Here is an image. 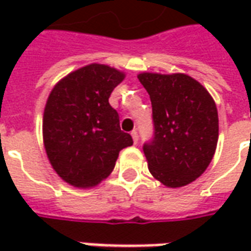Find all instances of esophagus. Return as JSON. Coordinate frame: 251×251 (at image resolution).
Wrapping results in <instances>:
<instances>
[{"instance_id": "obj_1", "label": "esophagus", "mask_w": 251, "mask_h": 251, "mask_svg": "<svg viewBox=\"0 0 251 251\" xmlns=\"http://www.w3.org/2000/svg\"><path fill=\"white\" fill-rule=\"evenodd\" d=\"M131 137H133V142L137 144L138 142V133H137V130L131 131Z\"/></svg>"}]
</instances>
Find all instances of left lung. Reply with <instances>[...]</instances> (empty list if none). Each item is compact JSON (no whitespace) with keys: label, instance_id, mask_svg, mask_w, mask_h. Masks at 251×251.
<instances>
[{"label":"left lung","instance_id":"obj_1","mask_svg":"<svg viewBox=\"0 0 251 251\" xmlns=\"http://www.w3.org/2000/svg\"><path fill=\"white\" fill-rule=\"evenodd\" d=\"M138 80L152 102L153 138L142 148L149 172L169 188L192 183L210 165L218 144L214 99L185 74L142 72Z\"/></svg>","mask_w":251,"mask_h":251}]
</instances>
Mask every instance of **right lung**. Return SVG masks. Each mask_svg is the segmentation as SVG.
I'll return each mask as SVG.
<instances>
[{"label": "right lung", "instance_id": "right-lung-1", "mask_svg": "<svg viewBox=\"0 0 251 251\" xmlns=\"http://www.w3.org/2000/svg\"><path fill=\"white\" fill-rule=\"evenodd\" d=\"M124 77V72L94 63L68 74L52 88L43 138L52 168L68 184L97 185L111 174L121 151L133 145L109 103Z\"/></svg>", "mask_w": 251, "mask_h": 251}]
</instances>
